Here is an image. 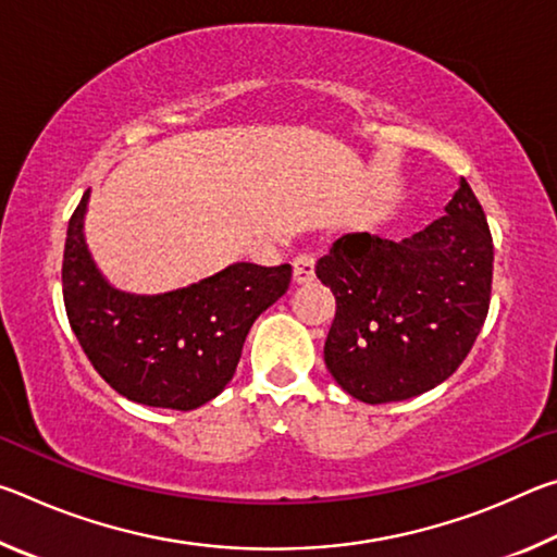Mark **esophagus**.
<instances>
[{
  "instance_id": "1",
  "label": "esophagus",
  "mask_w": 557,
  "mask_h": 557,
  "mask_svg": "<svg viewBox=\"0 0 557 557\" xmlns=\"http://www.w3.org/2000/svg\"><path fill=\"white\" fill-rule=\"evenodd\" d=\"M292 268H295V282L297 285H307V282L314 280V258L312 256H297L295 262H292Z\"/></svg>"
}]
</instances>
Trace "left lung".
I'll return each mask as SVG.
<instances>
[{"label": "left lung", "instance_id": "1", "mask_svg": "<svg viewBox=\"0 0 557 557\" xmlns=\"http://www.w3.org/2000/svg\"><path fill=\"white\" fill-rule=\"evenodd\" d=\"M445 213L398 243L346 233L317 260V277L336 297L324 361L356 400L381 405L432 391L482 332L494 243L465 178Z\"/></svg>", "mask_w": 557, "mask_h": 557}]
</instances>
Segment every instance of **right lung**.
Instances as JSON below:
<instances>
[{"mask_svg": "<svg viewBox=\"0 0 557 557\" xmlns=\"http://www.w3.org/2000/svg\"><path fill=\"white\" fill-rule=\"evenodd\" d=\"M90 191L71 215L63 301L73 334L110 388L149 408L194 410L233 379L256 319L285 295L289 265L235 262L164 295L112 287L92 260L83 223Z\"/></svg>", "mask_w": 557, "mask_h": 557, "instance_id": "obj_1", "label": "right lung"}]
</instances>
